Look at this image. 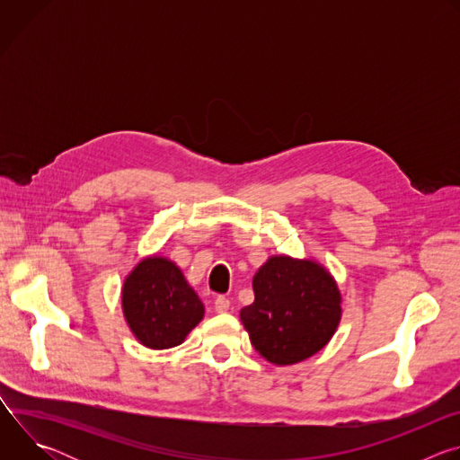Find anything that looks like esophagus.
Wrapping results in <instances>:
<instances>
[{"label":"esophagus","mask_w":460,"mask_h":460,"mask_svg":"<svg viewBox=\"0 0 460 460\" xmlns=\"http://www.w3.org/2000/svg\"><path fill=\"white\" fill-rule=\"evenodd\" d=\"M229 307H231L229 298H226V296H218V298L215 300V309H217V313H227V311H229Z\"/></svg>","instance_id":"obj_1"}]
</instances>
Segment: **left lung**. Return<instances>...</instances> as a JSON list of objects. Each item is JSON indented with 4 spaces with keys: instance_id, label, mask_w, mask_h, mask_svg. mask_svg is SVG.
Returning a JSON list of instances; mask_svg holds the SVG:
<instances>
[{
    "instance_id": "obj_1",
    "label": "left lung",
    "mask_w": 460,
    "mask_h": 460,
    "mask_svg": "<svg viewBox=\"0 0 460 460\" xmlns=\"http://www.w3.org/2000/svg\"><path fill=\"white\" fill-rule=\"evenodd\" d=\"M254 302L240 320L254 349L277 366H291L318 353L335 335L341 291L314 260L271 256L252 277Z\"/></svg>"
}]
</instances>
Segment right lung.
Returning a JSON list of instances; mask_svg holds the SVG:
<instances>
[{
	"label": "right lung",
	"instance_id": "add662e5",
	"mask_svg": "<svg viewBox=\"0 0 460 460\" xmlns=\"http://www.w3.org/2000/svg\"><path fill=\"white\" fill-rule=\"evenodd\" d=\"M121 307L130 332L151 349L180 346L206 311L180 268L164 256L144 258L127 275Z\"/></svg>",
	"mask_w": 460,
	"mask_h": 460
}]
</instances>
